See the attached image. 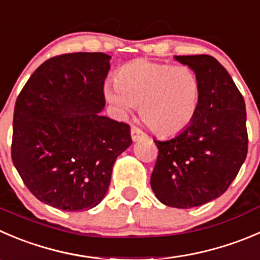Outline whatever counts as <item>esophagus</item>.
Here are the masks:
<instances>
[{
	"instance_id": "obj_1",
	"label": "esophagus",
	"mask_w": 260,
	"mask_h": 260,
	"mask_svg": "<svg viewBox=\"0 0 260 260\" xmlns=\"http://www.w3.org/2000/svg\"><path fill=\"white\" fill-rule=\"evenodd\" d=\"M131 136H132L133 141H138L140 138L146 137V133L142 132V131L138 127H136V125H132V127H131Z\"/></svg>"
}]
</instances>
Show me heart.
Returning <instances> with one entry per match:
<instances>
[{"label":"heart","instance_id":"heart-1","mask_svg":"<svg viewBox=\"0 0 260 260\" xmlns=\"http://www.w3.org/2000/svg\"><path fill=\"white\" fill-rule=\"evenodd\" d=\"M104 95L122 114L137 107L153 133L169 137L191 124L200 105L201 84L188 66L136 59L118 70L114 86L107 85Z\"/></svg>","mask_w":260,"mask_h":260}]
</instances>
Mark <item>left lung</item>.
Segmentation results:
<instances>
[{
  "label": "left lung",
  "instance_id": "8db88e82",
  "mask_svg": "<svg viewBox=\"0 0 260 260\" xmlns=\"http://www.w3.org/2000/svg\"><path fill=\"white\" fill-rule=\"evenodd\" d=\"M200 79L197 114L158 148L151 188L164 205L198 207L222 196L248 153L245 102L225 67L208 54L175 55Z\"/></svg>",
  "mask_w": 260,
  "mask_h": 260
}]
</instances>
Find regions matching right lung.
Listing matches in <instances>:
<instances>
[{
  "mask_svg": "<svg viewBox=\"0 0 260 260\" xmlns=\"http://www.w3.org/2000/svg\"><path fill=\"white\" fill-rule=\"evenodd\" d=\"M110 58L100 52L49 58L16 99L12 162L35 197L58 210L99 205L115 160L132 143L127 123L100 114Z\"/></svg>",
  "mask_w": 260,
  "mask_h": 260,
  "instance_id": "1",
  "label": "right lung"
}]
</instances>
